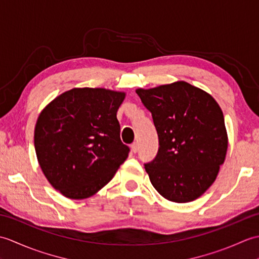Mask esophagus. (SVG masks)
Listing matches in <instances>:
<instances>
[{"label":"esophagus","mask_w":259,"mask_h":259,"mask_svg":"<svg viewBox=\"0 0 259 259\" xmlns=\"http://www.w3.org/2000/svg\"><path fill=\"white\" fill-rule=\"evenodd\" d=\"M130 149H131V152H133V153H136L137 151H138V144H137V142H134V144L131 145Z\"/></svg>","instance_id":"1"}]
</instances>
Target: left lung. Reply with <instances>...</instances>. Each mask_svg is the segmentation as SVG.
I'll return each mask as SVG.
<instances>
[{
	"mask_svg": "<svg viewBox=\"0 0 259 259\" xmlns=\"http://www.w3.org/2000/svg\"><path fill=\"white\" fill-rule=\"evenodd\" d=\"M136 92L152 114L159 139L156 158L145 164L152 186L170 201L197 199L226 159L228 136L221 107L185 81Z\"/></svg>",
	"mask_w": 259,
	"mask_h": 259,
	"instance_id": "left-lung-1",
	"label": "left lung"
}]
</instances>
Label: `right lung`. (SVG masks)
<instances>
[{
  "mask_svg": "<svg viewBox=\"0 0 259 259\" xmlns=\"http://www.w3.org/2000/svg\"><path fill=\"white\" fill-rule=\"evenodd\" d=\"M125 92L73 88L38 114L34 147L46 178L70 199H85L102 189L128 158L117 111Z\"/></svg>",
  "mask_w": 259,
  "mask_h": 259,
  "instance_id": "1",
  "label": "right lung"
}]
</instances>
